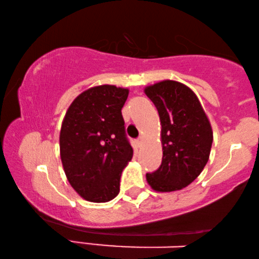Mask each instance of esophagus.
Wrapping results in <instances>:
<instances>
[{
    "label": "esophagus",
    "mask_w": 259,
    "mask_h": 259,
    "mask_svg": "<svg viewBox=\"0 0 259 259\" xmlns=\"http://www.w3.org/2000/svg\"><path fill=\"white\" fill-rule=\"evenodd\" d=\"M143 137H138L137 139H136V143H137V145L140 147V146H142L143 145Z\"/></svg>",
    "instance_id": "1"
}]
</instances>
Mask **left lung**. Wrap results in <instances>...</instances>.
I'll use <instances>...</instances> for the list:
<instances>
[{"label": "left lung", "instance_id": "1", "mask_svg": "<svg viewBox=\"0 0 259 259\" xmlns=\"http://www.w3.org/2000/svg\"><path fill=\"white\" fill-rule=\"evenodd\" d=\"M145 94L159 112L163 156L159 169L146 174L157 192H172L196 179L209 160L212 130L195 94L176 81L147 87Z\"/></svg>", "mask_w": 259, "mask_h": 259}]
</instances>
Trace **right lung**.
Segmentation results:
<instances>
[{"label":"right lung","mask_w":259,"mask_h":259,"mask_svg":"<svg viewBox=\"0 0 259 259\" xmlns=\"http://www.w3.org/2000/svg\"><path fill=\"white\" fill-rule=\"evenodd\" d=\"M128 94L115 85L91 88L75 98L61 125L65 174L91 202H107L119 194L122 170L133 157L121 112Z\"/></svg>","instance_id":"1"}]
</instances>
